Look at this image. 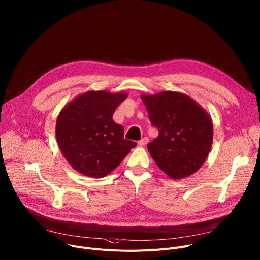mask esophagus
<instances>
[{
    "instance_id": "obj_1",
    "label": "esophagus",
    "mask_w": 260,
    "mask_h": 260,
    "mask_svg": "<svg viewBox=\"0 0 260 260\" xmlns=\"http://www.w3.org/2000/svg\"><path fill=\"white\" fill-rule=\"evenodd\" d=\"M148 142H149V139H148L147 137H145V138H143V139H141L139 142H138V144L140 145V146H145Z\"/></svg>"
}]
</instances>
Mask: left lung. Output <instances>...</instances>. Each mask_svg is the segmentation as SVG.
<instances>
[{"label": "left lung", "instance_id": "1", "mask_svg": "<svg viewBox=\"0 0 260 260\" xmlns=\"http://www.w3.org/2000/svg\"><path fill=\"white\" fill-rule=\"evenodd\" d=\"M158 136L147 145L157 167L173 180L198 172L213 143V122L193 99L178 91L142 94Z\"/></svg>", "mask_w": 260, "mask_h": 260}]
</instances>
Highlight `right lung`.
Segmentation results:
<instances>
[{"mask_svg":"<svg viewBox=\"0 0 260 260\" xmlns=\"http://www.w3.org/2000/svg\"><path fill=\"white\" fill-rule=\"evenodd\" d=\"M126 98L124 91L89 90L60 110L55 125L56 141L74 170L87 177L103 178L136 147L135 142L123 138V126L112 119Z\"/></svg>","mask_w":260,"mask_h":260,"instance_id":"add662e5","label":"right lung"}]
</instances>
